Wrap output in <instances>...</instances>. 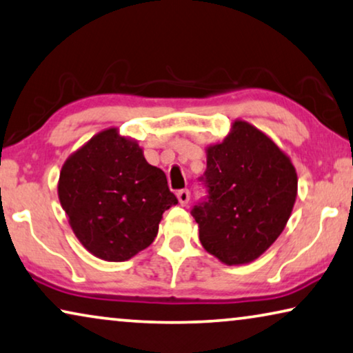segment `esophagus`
<instances>
[{
	"mask_svg": "<svg viewBox=\"0 0 353 353\" xmlns=\"http://www.w3.org/2000/svg\"><path fill=\"white\" fill-rule=\"evenodd\" d=\"M177 199H179V203L182 204V206H187L188 201H190V192H188L187 188H183V190H179L177 192Z\"/></svg>",
	"mask_w": 353,
	"mask_h": 353,
	"instance_id": "esophagus-1",
	"label": "esophagus"
}]
</instances>
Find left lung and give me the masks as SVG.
Wrapping results in <instances>:
<instances>
[{"mask_svg":"<svg viewBox=\"0 0 353 353\" xmlns=\"http://www.w3.org/2000/svg\"><path fill=\"white\" fill-rule=\"evenodd\" d=\"M199 182L206 196L192 208L199 241L227 265L259 259L274 243L298 188L290 159L247 122H234L223 143L209 147Z\"/></svg>","mask_w":353,"mask_h":353,"instance_id":"left-lung-1","label":"left lung"}]
</instances>
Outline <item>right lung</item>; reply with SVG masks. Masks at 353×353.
Masks as SVG:
<instances>
[{
  "mask_svg": "<svg viewBox=\"0 0 353 353\" xmlns=\"http://www.w3.org/2000/svg\"><path fill=\"white\" fill-rule=\"evenodd\" d=\"M59 198L77 239L108 261H125L149 247L163 212L177 204L165 172L115 128L93 136L66 160Z\"/></svg>",
  "mask_w": 353,
  "mask_h": 353,
  "instance_id": "right-lung-1",
  "label": "right lung"
}]
</instances>
